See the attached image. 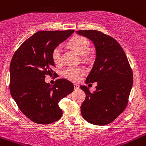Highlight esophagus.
<instances>
[{"mask_svg": "<svg viewBox=\"0 0 146 146\" xmlns=\"http://www.w3.org/2000/svg\"><path fill=\"white\" fill-rule=\"evenodd\" d=\"M74 88H75V90H78V89H79L80 86L78 85V84H74Z\"/></svg>", "mask_w": 146, "mask_h": 146, "instance_id": "obj_1", "label": "esophagus"}]
</instances>
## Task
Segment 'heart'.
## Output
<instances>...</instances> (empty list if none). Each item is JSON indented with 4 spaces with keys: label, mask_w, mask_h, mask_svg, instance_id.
<instances>
[{
    "label": "heart",
    "mask_w": 146,
    "mask_h": 146,
    "mask_svg": "<svg viewBox=\"0 0 146 146\" xmlns=\"http://www.w3.org/2000/svg\"><path fill=\"white\" fill-rule=\"evenodd\" d=\"M69 45L81 55L86 53L90 48V44L88 40L81 36H76L72 38L69 41ZM52 58L55 64L59 65L62 63V48L60 46H56L52 50ZM84 74V70L79 67L70 66L63 71V76L71 81H78Z\"/></svg>",
    "instance_id": "b5f03b06"
}]
</instances>
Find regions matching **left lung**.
Masks as SVG:
<instances>
[{"mask_svg": "<svg viewBox=\"0 0 146 146\" xmlns=\"http://www.w3.org/2000/svg\"><path fill=\"white\" fill-rule=\"evenodd\" d=\"M93 41L96 58L86 83L97 82L96 90L91 93L80 86L86 98L81 113L87 122L105 125L113 122L125 110L133 84L132 70L124 50L116 39L98 30L77 31Z\"/></svg>", "mask_w": 146, "mask_h": 146, "instance_id": "1", "label": "left lung"}]
</instances>
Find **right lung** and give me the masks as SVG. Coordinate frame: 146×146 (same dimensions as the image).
I'll return each instance as SVG.
<instances>
[{
	"label": "right lung",
	"instance_id": "1",
	"mask_svg": "<svg viewBox=\"0 0 146 146\" xmlns=\"http://www.w3.org/2000/svg\"><path fill=\"white\" fill-rule=\"evenodd\" d=\"M73 33V30L37 32L25 40L12 57L11 95L19 110L33 122L50 124L62 117L58 103L73 92L74 86L64 78L51 86L45 82V78L54 73L52 50Z\"/></svg>",
	"mask_w": 146,
	"mask_h": 146
}]
</instances>
